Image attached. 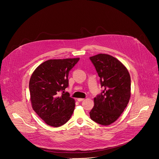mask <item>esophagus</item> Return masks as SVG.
Listing matches in <instances>:
<instances>
[{
	"label": "esophagus",
	"mask_w": 159,
	"mask_h": 159,
	"mask_svg": "<svg viewBox=\"0 0 159 159\" xmlns=\"http://www.w3.org/2000/svg\"><path fill=\"white\" fill-rule=\"evenodd\" d=\"M84 100V99H82V98H78L77 99V101H79V102H81V101H83Z\"/></svg>",
	"instance_id": "34e87169"
}]
</instances>
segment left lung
<instances>
[{
  "mask_svg": "<svg viewBox=\"0 0 159 159\" xmlns=\"http://www.w3.org/2000/svg\"><path fill=\"white\" fill-rule=\"evenodd\" d=\"M100 77L102 93L94 98L90 111L94 121L107 126L116 121L127 106L131 96V79L126 67L118 59L100 53L90 57Z\"/></svg>",
  "mask_w": 159,
  "mask_h": 159,
  "instance_id": "obj_1",
  "label": "left lung"
}]
</instances>
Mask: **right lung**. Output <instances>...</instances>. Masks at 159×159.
Returning a JSON list of instances; mask_svg holds the SVG:
<instances>
[{
    "instance_id": "right-lung-1",
    "label": "right lung",
    "mask_w": 159,
    "mask_h": 159,
    "mask_svg": "<svg viewBox=\"0 0 159 159\" xmlns=\"http://www.w3.org/2000/svg\"><path fill=\"white\" fill-rule=\"evenodd\" d=\"M79 59L48 60L40 64L31 76L29 87L32 107L48 125L60 126L73 114L75 99L64 90L69 86V71ZM60 91H63L61 94Z\"/></svg>"
}]
</instances>
